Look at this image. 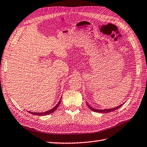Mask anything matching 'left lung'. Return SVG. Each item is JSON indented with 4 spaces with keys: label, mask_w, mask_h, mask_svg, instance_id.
I'll list each match as a JSON object with an SVG mask.
<instances>
[{
    "label": "left lung",
    "mask_w": 147,
    "mask_h": 147,
    "mask_svg": "<svg viewBox=\"0 0 147 147\" xmlns=\"http://www.w3.org/2000/svg\"><path fill=\"white\" fill-rule=\"evenodd\" d=\"M123 105V104H121L120 105L118 106L117 107H115V108H113V109H104V110H100V109H95L94 108H92V107H91L90 105H89L88 104H87V106L90 108V110H92L93 112H100V113H109V112H113V111H115L117 109H119L120 107H121Z\"/></svg>",
    "instance_id": "obj_1"
}]
</instances>
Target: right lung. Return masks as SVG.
Masks as SVG:
<instances>
[{"label": "right lung", "mask_w": 147, "mask_h": 147, "mask_svg": "<svg viewBox=\"0 0 147 147\" xmlns=\"http://www.w3.org/2000/svg\"><path fill=\"white\" fill-rule=\"evenodd\" d=\"M60 102H61V100H60V101L59 102V103H57V105L56 106H55L54 107H53V109H51L50 110H49V111H47V112H43V113H40V112H38V113H37V112H28V113H31V114H33V115H38V116H42V115H49V114H51V113H53V112H54V111L58 108V107L59 106V105H60Z\"/></svg>", "instance_id": "obj_1"}]
</instances>
